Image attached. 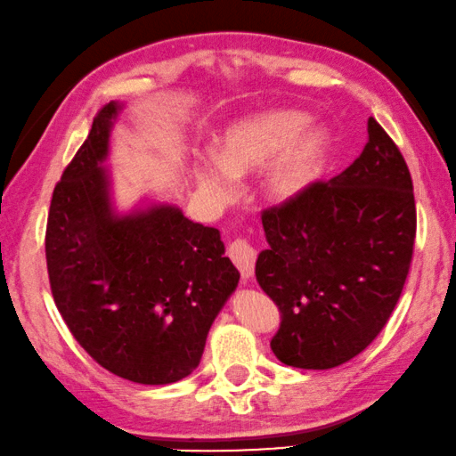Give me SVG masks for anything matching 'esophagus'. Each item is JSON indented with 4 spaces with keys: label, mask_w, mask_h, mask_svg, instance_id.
I'll return each mask as SVG.
<instances>
[{
    "label": "esophagus",
    "mask_w": 456,
    "mask_h": 456,
    "mask_svg": "<svg viewBox=\"0 0 456 456\" xmlns=\"http://www.w3.org/2000/svg\"><path fill=\"white\" fill-rule=\"evenodd\" d=\"M228 256L232 258V263L240 271L242 279H250L255 273V261H256V250L248 240L244 238H236V240L228 247Z\"/></svg>",
    "instance_id": "1"
}]
</instances>
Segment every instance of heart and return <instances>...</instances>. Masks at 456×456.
I'll list each match as a JSON object with an SVG mask.
<instances>
[{
	"label": "heart",
	"mask_w": 456,
	"mask_h": 456,
	"mask_svg": "<svg viewBox=\"0 0 456 456\" xmlns=\"http://www.w3.org/2000/svg\"><path fill=\"white\" fill-rule=\"evenodd\" d=\"M307 118L293 110H267L230 124L216 140V160L195 165V181L212 198H228L230 177H247L263 169V193L273 204H291L320 179L328 157V132L320 126L304 129Z\"/></svg>",
	"instance_id": "1"
}]
</instances>
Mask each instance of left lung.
I'll return each mask as SVG.
<instances>
[{
  "label": "left lung",
  "instance_id": "left-lung-1",
  "mask_svg": "<svg viewBox=\"0 0 456 456\" xmlns=\"http://www.w3.org/2000/svg\"><path fill=\"white\" fill-rule=\"evenodd\" d=\"M348 169L263 212L256 281L281 312L271 350L285 365L332 369L362 353L402 296L416 238L410 169L375 118Z\"/></svg>",
  "mask_w": 456,
  "mask_h": 456
}]
</instances>
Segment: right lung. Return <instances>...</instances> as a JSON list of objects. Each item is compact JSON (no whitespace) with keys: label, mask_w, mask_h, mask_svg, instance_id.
I'll list each match as a JSON object with an SVG mask.
<instances>
[{"label":"right lung","mask_w":456,"mask_h":456,"mask_svg":"<svg viewBox=\"0 0 456 456\" xmlns=\"http://www.w3.org/2000/svg\"><path fill=\"white\" fill-rule=\"evenodd\" d=\"M122 103L94 118L54 187L46 267L54 304L97 365L122 379L167 385L200 365L212 322L240 273L216 228L152 204L116 214L103 165Z\"/></svg>","instance_id":"obj_1"}]
</instances>
